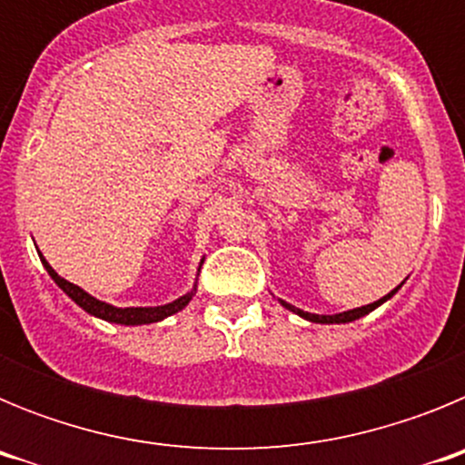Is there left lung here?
I'll return each mask as SVG.
<instances>
[{
	"mask_svg": "<svg viewBox=\"0 0 465 465\" xmlns=\"http://www.w3.org/2000/svg\"><path fill=\"white\" fill-rule=\"evenodd\" d=\"M402 283H405V282L398 283V286H396V289L391 291V293H386L384 298L375 300V302H371V305L356 307V310L340 312V314H312V312H302V310H298V307H293V305H291V302H286V300H282V298H277V300H279V305L286 307V310L293 312V314L302 316V319H305V322H312V323H351V322H356V319H361V316L371 314V312H372V310H377V307H380V305H384L386 300H391L393 295L398 293V289H401Z\"/></svg>",
	"mask_w": 465,
	"mask_h": 465,
	"instance_id": "obj_1",
	"label": "left lung"
}]
</instances>
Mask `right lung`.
<instances>
[{"label":"right lung","mask_w":465,"mask_h":465,"mask_svg":"<svg viewBox=\"0 0 465 465\" xmlns=\"http://www.w3.org/2000/svg\"><path fill=\"white\" fill-rule=\"evenodd\" d=\"M36 252H39V249H36ZM39 258H41V262H44L46 272L51 274L53 282H55L57 286H60V289H63L64 293H67L69 298H72L74 302L81 307V310L88 312L90 316H97V319H102V322L118 323V326H146V323L163 322V319H167V316L176 314V312H182L183 307L191 302L193 295H195V291H197V279H195V283H193V289L188 291V293L179 295V298L172 300V302H167V305L116 307V305H109V302H104V300L93 298L88 291H84L81 286H76V283H72V282H67V279L60 277V274H57L55 270L48 265L46 258L41 256V252H39ZM200 268H203V262H200ZM197 272H200V270H197Z\"/></svg>","instance_id":"obj_1"}]
</instances>
